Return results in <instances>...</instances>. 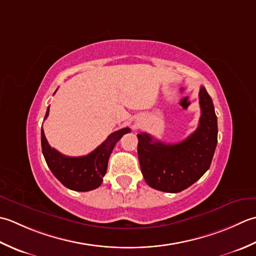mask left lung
Here are the masks:
<instances>
[{"label": "left lung", "mask_w": 256, "mask_h": 256, "mask_svg": "<svg viewBox=\"0 0 256 256\" xmlns=\"http://www.w3.org/2000/svg\"><path fill=\"white\" fill-rule=\"evenodd\" d=\"M201 116L194 134L178 144H164L138 134V158L146 182L156 190L176 194L199 180L210 168L218 144V120L212 99L201 86Z\"/></svg>", "instance_id": "obj_1"}]
</instances>
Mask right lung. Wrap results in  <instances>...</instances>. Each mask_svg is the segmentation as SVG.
Listing matches in <instances>:
<instances>
[{
    "label": "right lung",
    "mask_w": 256,
    "mask_h": 256,
    "mask_svg": "<svg viewBox=\"0 0 256 256\" xmlns=\"http://www.w3.org/2000/svg\"><path fill=\"white\" fill-rule=\"evenodd\" d=\"M48 112L50 106L44 119L48 118ZM129 132V128H122L110 134L105 142L90 154L82 157H67L50 147L42 128V151L48 168L62 186L74 191H90L102 184L107 171L109 156L119 139Z\"/></svg>",
    "instance_id": "add662e5"
}]
</instances>
